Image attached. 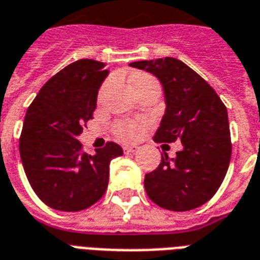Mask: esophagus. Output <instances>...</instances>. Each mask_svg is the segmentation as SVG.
<instances>
[{
    "instance_id": "obj_1",
    "label": "esophagus",
    "mask_w": 260,
    "mask_h": 260,
    "mask_svg": "<svg viewBox=\"0 0 260 260\" xmlns=\"http://www.w3.org/2000/svg\"><path fill=\"white\" fill-rule=\"evenodd\" d=\"M122 150H124L125 154H131V153H135L136 150H138V147H136V146H124Z\"/></svg>"
}]
</instances>
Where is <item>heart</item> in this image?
Instances as JSON below:
<instances>
[{"instance_id": "1", "label": "heart", "mask_w": 260, "mask_h": 260, "mask_svg": "<svg viewBox=\"0 0 260 260\" xmlns=\"http://www.w3.org/2000/svg\"><path fill=\"white\" fill-rule=\"evenodd\" d=\"M131 85L134 88L136 95H139L140 92L147 91L150 88L159 86L158 81L151 74H147V73H139V74L132 77ZM143 128H145V125L142 124V122H136V121H118V122H115L113 125V134L121 142H134V140L139 138Z\"/></svg>"}]
</instances>
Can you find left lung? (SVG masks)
<instances>
[{
	"mask_svg": "<svg viewBox=\"0 0 260 260\" xmlns=\"http://www.w3.org/2000/svg\"><path fill=\"white\" fill-rule=\"evenodd\" d=\"M129 66L154 74L164 88L167 109L154 142H182L175 158L161 154L158 167L146 174V193L169 211L199 208L218 191L230 164L226 106L203 77L175 57L134 61Z\"/></svg>",
	"mask_w": 260,
	"mask_h": 260,
	"instance_id": "8db88e82",
	"label": "left lung"
}]
</instances>
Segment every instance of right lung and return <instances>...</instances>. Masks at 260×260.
<instances>
[{
    "mask_svg": "<svg viewBox=\"0 0 260 260\" xmlns=\"http://www.w3.org/2000/svg\"><path fill=\"white\" fill-rule=\"evenodd\" d=\"M105 63L80 59L44 84L28 106L19 150L30 186L42 203L77 212L103 197L110 161L122 149L107 142L95 154L82 151V126L92 120L98 91L109 74Z\"/></svg>",
    "mask_w": 260,
    "mask_h": 260,
    "instance_id": "1",
    "label": "right lung"
}]
</instances>
